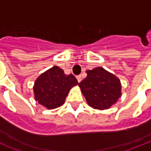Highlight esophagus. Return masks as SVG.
<instances>
[{
    "instance_id": "34e87169",
    "label": "esophagus",
    "mask_w": 151,
    "mask_h": 151,
    "mask_svg": "<svg viewBox=\"0 0 151 151\" xmlns=\"http://www.w3.org/2000/svg\"><path fill=\"white\" fill-rule=\"evenodd\" d=\"M77 81H78V83L81 82V81H82V77H81V75H77Z\"/></svg>"
}]
</instances>
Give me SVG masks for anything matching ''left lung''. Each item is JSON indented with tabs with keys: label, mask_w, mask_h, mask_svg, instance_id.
Instances as JSON below:
<instances>
[{
	"label": "left lung",
	"mask_w": 151,
	"mask_h": 151,
	"mask_svg": "<svg viewBox=\"0 0 151 151\" xmlns=\"http://www.w3.org/2000/svg\"><path fill=\"white\" fill-rule=\"evenodd\" d=\"M87 77L79 86L88 104L96 109H107L121 96V84L119 79L98 67L86 70Z\"/></svg>",
	"instance_id": "1"
}]
</instances>
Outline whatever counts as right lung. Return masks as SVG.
Listing matches in <instances>:
<instances>
[{
  "instance_id": "obj_1",
  "label": "right lung",
  "mask_w": 151,
  "mask_h": 151,
  "mask_svg": "<svg viewBox=\"0 0 151 151\" xmlns=\"http://www.w3.org/2000/svg\"><path fill=\"white\" fill-rule=\"evenodd\" d=\"M77 84V80L73 74L65 75L62 69L53 66L35 81V99L48 109L59 108L65 102L70 88Z\"/></svg>"
}]
</instances>
